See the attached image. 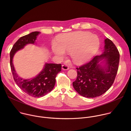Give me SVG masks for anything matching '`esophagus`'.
I'll list each match as a JSON object with an SVG mask.
<instances>
[{"instance_id": "34e87169", "label": "esophagus", "mask_w": 131, "mask_h": 131, "mask_svg": "<svg viewBox=\"0 0 131 131\" xmlns=\"http://www.w3.org/2000/svg\"><path fill=\"white\" fill-rule=\"evenodd\" d=\"M62 69L63 70H68L69 69V67L68 65H65V64H64V65H62Z\"/></svg>"}]
</instances>
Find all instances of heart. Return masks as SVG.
I'll return each mask as SVG.
<instances>
[{"label":"heart","mask_w":131,"mask_h":131,"mask_svg":"<svg viewBox=\"0 0 131 131\" xmlns=\"http://www.w3.org/2000/svg\"><path fill=\"white\" fill-rule=\"evenodd\" d=\"M100 46L98 37L86 31H78L67 34L59 39V45L54 43L52 49L59 56L70 53L71 58L76 64L83 63L94 55Z\"/></svg>","instance_id":"b5f03b06"}]
</instances>
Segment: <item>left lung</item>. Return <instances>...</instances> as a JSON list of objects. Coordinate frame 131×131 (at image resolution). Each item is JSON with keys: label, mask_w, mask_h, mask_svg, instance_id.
I'll return each mask as SVG.
<instances>
[{"label": "left lung", "mask_w": 131, "mask_h": 131, "mask_svg": "<svg viewBox=\"0 0 131 131\" xmlns=\"http://www.w3.org/2000/svg\"><path fill=\"white\" fill-rule=\"evenodd\" d=\"M102 54L93 58L88 63L76 68L77 76L73 86L79 94L88 98L100 96L113 85L119 67L120 54L115 44L108 38L105 40ZM104 59L105 67L99 64Z\"/></svg>", "instance_id": "obj_1"}]
</instances>
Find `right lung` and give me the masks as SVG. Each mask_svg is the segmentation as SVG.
Returning <instances> with one entry per match:
<instances>
[{
  "label": "right lung",
  "mask_w": 131,
  "mask_h": 131,
  "mask_svg": "<svg viewBox=\"0 0 131 131\" xmlns=\"http://www.w3.org/2000/svg\"><path fill=\"white\" fill-rule=\"evenodd\" d=\"M40 33L39 31H34L21 37L14 43L10 53V64L14 81L23 91L34 97L43 96L52 90L55 84V78L62 69L61 64L46 63L38 75L31 79H23L16 73L12 63L14 54L26 45L34 44L37 36Z\"/></svg>",
  "instance_id": "1"
}]
</instances>
